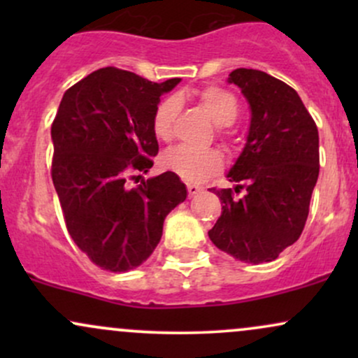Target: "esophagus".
Returning a JSON list of instances; mask_svg holds the SVG:
<instances>
[{
    "label": "esophagus",
    "instance_id": "1",
    "mask_svg": "<svg viewBox=\"0 0 358 358\" xmlns=\"http://www.w3.org/2000/svg\"><path fill=\"white\" fill-rule=\"evenodd\" d=\"M187 190H188V195L190 196H195L196 193L202 192V187H199V185H187Z\"/></svg>",
    "mask_w": 358,
    "mask_h": 358
}]
</instances>
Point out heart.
I'll list each match as a JSON object with an SVG mask.
<instances>
[{
  "label": "heart",
  "instance_id": "heart-1",
  "mask_svg": "<svg viewBox=\"0 0 358 358\" xmlns=\"http://www.w3.org/2000/svg\"><path fill=\"white\" fill-rule=\"evenodd\" d=\"M199 101L207 110L213 124L227 127L236 122L239 116V101L231 90L210 85L199 92ZM180 110L176 96H168L158 102L153 113L155 136L168 141L173 136V122ZM162 166L188 183H200L208 176L215 175L224 166L222 155L215 150H193L188 146H176L162 156Z\"/></svg>",
  "mask_w": 358,
  "mask_h": 358
}]
</instances>
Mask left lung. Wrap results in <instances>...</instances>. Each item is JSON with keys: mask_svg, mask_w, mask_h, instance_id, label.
I'll return each instance as SVG.
<instances>
[{"mask_svg": "<svg viewBox=\"0 0 358 358\" xmlns=\"http://www.w3.org/2000/svg\"><path fill=\"white\" fill-rule=\"evenodd\" d=\"M244 94L250 126L227 173L232 188L213 193L222 215L208 231L213 244L239 261H274L301 236L318 180V129L298 92L269 73L236 69L227 79Z\"/></svg>", "mask_w": 358, "mask_h": 358, "instance_id": "left-lung-1", "label": "left lung"}]
</instances>
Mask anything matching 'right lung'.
<instances>
[{"instance_id": "1", "label": "right lung", "mask_w": 358, "mask_h": 358, "mask_svg": "<svg viewBox=\"0 0 358 358\" xmlns=\"http://www.w3.org/2000/svg\"><path fill=\"white\" fill-rule=\"evenodd\" d=\"M178 82L156 84L106 67L60 101L52 124L53 187L73 242L106 271L126 273L143 264L162 239L168 213L187 199V187L171 171L136 188L126 185L133 171L153 166L155 108Z\"/></svg>"}]
</instances>
